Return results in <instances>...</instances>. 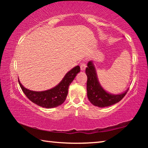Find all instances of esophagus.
I'll list each match as a JSON object with an SVG mask.
<instances>
[{
  "mask_svg": "<svg viewBox=\"0 0 148 148\" xmlns=\"http://www.w3.org/2000/svg\"><path fill=\"white\" fill-rule=\"evenodd\" d=\"M86 68V62H84V61L81 62V64H80V69H81L82 71H85V69Z\"/></svg>",
  "mask_w": 148,
  "mask_h": 148,
  "instance_id": "1",
  "label": "esophagus"
}]
</instances>
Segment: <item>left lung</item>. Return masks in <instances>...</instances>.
I'll return each instance as SVG.
<instances>
[{"label": "left lung", "instance_id": "8db88e82", "mask_svg": "<svg viewBox=\"0 0 148 148\" xmlns=\"http://www.w3.org/2000/svg\"><path fill=\"white\" fill-rule=\"evenodd\" d=\"M87 76V97L91 103L100 108L110 106L119 102L127 94L128 90L119 95H112L105 91L100 84L96 70L92 61H89L86 69Z\"/></svg>", "mask_w": 148, "mask_h": 148}]
</instances>
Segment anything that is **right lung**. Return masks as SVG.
<instances>
[{
    "instance_id": "1",
    "label": "right lung",
    "mask_w": 148,
    "mask_h": 148,
    "mask_svg": "<svg viewBox=\"0 0 148 148\" xmlns=\"http://www.w3.org/2000/svg\"><path fill=\"white\" fill-rule=\"evenodd\" d=\"M79 72L80 67L79 66H75L67 72L62 81L57 86L44 91H31L22 86L19 79L18 82L22 91L30 101L41 107L51 108L60 106L64 102L68 95L70 84Z\"/></svg>"
}]
</instances>
